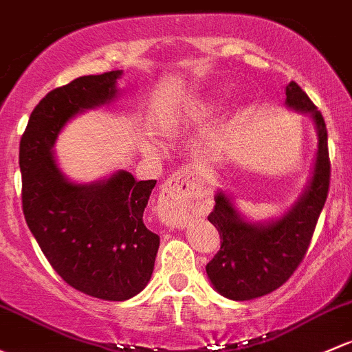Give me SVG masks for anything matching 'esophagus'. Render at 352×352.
Here are the masks:
<instances>
[{
	"mask_svg": "<svg viewBox=\"0 0 352 352\" xmlns=\"http://www.w3.org/2000/svg\"><path fill=\"white\" fill-rule=\"evenodd\" d=\"M204 204V194L192 170L180 168L162 187L158 214L166 226L182 228Z\"/></svg>",
	"mask_w": 352,
	"mask_h": 352,
	"instance_id": "obj_1",
	"label": "esophagus"
}]
</instances>
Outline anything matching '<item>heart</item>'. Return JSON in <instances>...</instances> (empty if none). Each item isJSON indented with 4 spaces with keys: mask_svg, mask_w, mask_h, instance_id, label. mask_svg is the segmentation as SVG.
I'll return each mask as SVG.
<instances>
[{
    "mask_svg": "<svg viewBox=\"0 0 352 352\" xmlns=\"http://www.w3.org/2000/svg\"><path fill=\"white\" fill-rule=\"evenodd\" d=\"M217 109H219V101H214V99H210V101H199L192 106L190 114L194 118H207L216 114Z\"/></svg>",
    "mask_w": 352,
    "mask_h": 352,
    "instance_id": "1",
    "label": "heart"
}]
</instances>
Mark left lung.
<instances>
[{
	"mask_svg": "<svg viewBox=\"0 0 352 352\" xmlns=\"http://www.w3.org/2000/svg\"><path fill=\"white\" fill-rule=\"evenodd\" d=\"M285 104L307 113L317 129V157L309 186L278 219L254 223L246 219L231 195L217 190L207 219L221 236V250L206 266L214 290L231 300H253L272 294L302 263L329 192L331 162L324 118L309 96L292 80L285 89Z\"/></svg>",
	"mask_w": 352,
	"mask_h": 352,
	"instance_id": "1",
	"label": "left lung"
}]
</instances>
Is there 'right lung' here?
Returning <instances> with one entry per match:
<instances>
[{
    "mask_svg": "<svg viewBox=\"0 0 352 352\" xmlns=\"http://www.w3.org/2000/svg\"><path fill=\"white\" fill-rule=\"evenodd\" d=\"M123 70L77 77L36 104L20 142L21 204L27 224L52 268L65 283L102 300L138 295L153 273L160 236L143 212L157 180H135L126 170L77 184L52 151L65 124L118 96Z\"/></svg>",
    "mask_w": 352,
    "mask_h": 352,
    "instance_id": "1",
    "label": "right lung"
}]
</instances>
